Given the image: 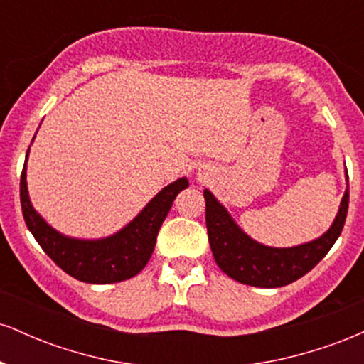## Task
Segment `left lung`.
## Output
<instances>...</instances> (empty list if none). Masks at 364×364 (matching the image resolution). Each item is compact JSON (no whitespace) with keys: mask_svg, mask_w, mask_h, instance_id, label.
Returning <instances> with one entry per match:
<instances>
[{"mask_svg":"<svg viewBox=\"0 0 364 364\" xmlns=\"http://www.w3.org/2000/svg\"><path fill=\"white\" fill-rule=\"evenodd\" d=\"M346 179H349L348 174ZM203 196L208 243L219 269L235 281L248 286L282 287L310 272L341 236L349 207V181L339 212L328 231L310 243L292 248H272L252 240L210 191H203Z\"/></svg>","mask_w":364,"mask_h":364,"instance_id":"left-lung-1","label":"left lung"}]
</instances>
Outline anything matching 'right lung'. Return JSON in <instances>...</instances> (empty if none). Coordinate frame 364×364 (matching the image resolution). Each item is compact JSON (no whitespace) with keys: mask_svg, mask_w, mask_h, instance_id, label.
<instances>
[{"mask_svg":"<svg viewBox=\"0 0 364 364\" xmlns=\"http://www.w3.org/2000/svg\"><path fill=\"white\" fill-rule=\"evenodd\" d=\"M27 159L20 178V203L25 224L61 270L89 284H112L135 277L152 257L157 232L174 198L188 188V179L179 178L162 188L144 210L116 235L102 240H77L58 232L34 210L27 190Z\"/></svg>","mask_w":364,"mask_h":364,"instance_id":"right-lung-1","label":"right lung"}]
</instances>
